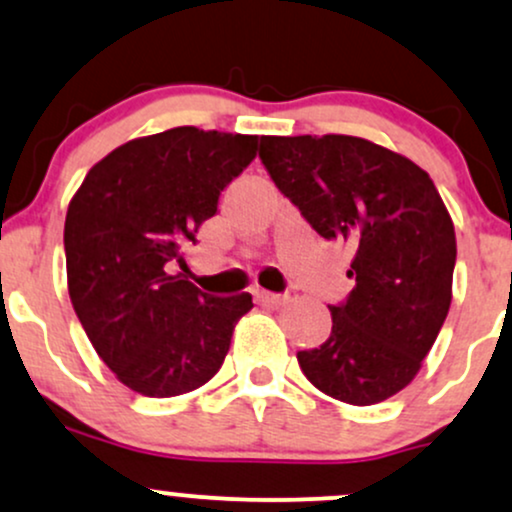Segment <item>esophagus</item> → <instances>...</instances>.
<instances>
[{"instance_id":"esophagus-1","label":"esophagus","mask_w":512,"mask_h":512,"mask_svg":"<svg viewBox=\"0 0 512 512\" xmlns=\"http://www.w3.org/2000/svg\"><path fill=\"white\" fill-rule=\"evenodd\" d=\"M255 301L260 305H281L284 303V296L281 293H272V291H264V289H255L252 291Z\"/></svg>"}]
</instances>
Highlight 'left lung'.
I'll return each instance as SVG.
<instances>
[{
  "label": "left lung",
  "mask_w": 512,
  "mask_h": 512,
  "mask_svg": "<svg viewBox=\"0 0 512 512\" xmlns=\"http://www.w3.org/2000/svg\"><path fill=\"white\" fill-rule=\"evenodd\" d=\"M269 178L322 238L354 245V289L330 305L332 334L298 351L317 390L368 407L419 373L452 301L455 226L409 158L361 137H262Z\"/></svg>",
  "instance_id": "1"
}]
</instances>
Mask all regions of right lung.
<instances>
[{
  "instance_id": "1",
  "label": "right lung",
  "mask_w": 512,
  "mask_h": 512,
  "mask_svg": "<svg viewBox=\"0 0 512 512\" xmlns=\"http://www.w3.org/2000/svg\"><path fill=\"white\" fill-rule=\"evenodd\" d=\"M255 154L252 134L173 127L117 146L69 202V298L129 390L175 397L219 373L252 296H209L173 267Z\"/></svg>"
}]
</instances>
